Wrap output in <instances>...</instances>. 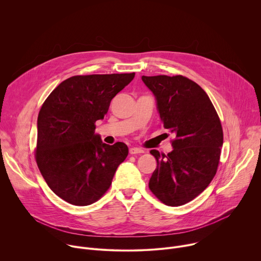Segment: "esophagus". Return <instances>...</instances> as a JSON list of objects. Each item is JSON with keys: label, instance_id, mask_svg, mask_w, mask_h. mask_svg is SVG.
<instances>
[{"label": "esophagus", "instance_id": "1", "mask_svg": "<svg viewBox=\"0 0 261 261\" xmlns=\"http://www.w3.org/2000/svg\"><path fill=\"white\" fill-rule=\"evenodd\" d=\"M129 153H130V155H135V154H141V153H143V151L141 150V148H138V147H131L129 150Z\"/></svg>", "mask_w": 261, "mask_h": 261}]
</instances>
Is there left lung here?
Returning <instances> with one entry per match:
<instances>
[{
  "mask_svg": "<svg viewBox=\"0 0 261 261\" xmlns=\"http://www.w3.org/2000/svg\"><path fill=\"white\" fill-rule=\"evenodd\" d=\"M156 99L164 128L175 135L173 150L156 158L148 187L164 204L178 206L198 196L210 185L219 164L223 131L206 93L181 75L142 76Z\"/></svg>",
  "mask_w": 261,
  "mask_h": 261,
  "instance_id": "obj_1",
  "label": "left lung"
}]
</instances>
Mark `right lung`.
<instances>
[{
  "label": "right lung",
  "mask_w": 261,
  "mask_h": 261,
  "mask_svg": "<svg viewBox=\"0 0 261 261\" xmlns=\"http://www.w3.org/2000/svg\"><path fill=\"white\" fill-rule=\"evenodd\" d=\"M135 73L93 74L62 82L37 120L36 162L51 191L73 205H90L110 187L128 156L124 142L109 145L95 134L113 98Z\"/></svg>",
  "instance_id": "right-lung-1"
}]
</instances>
